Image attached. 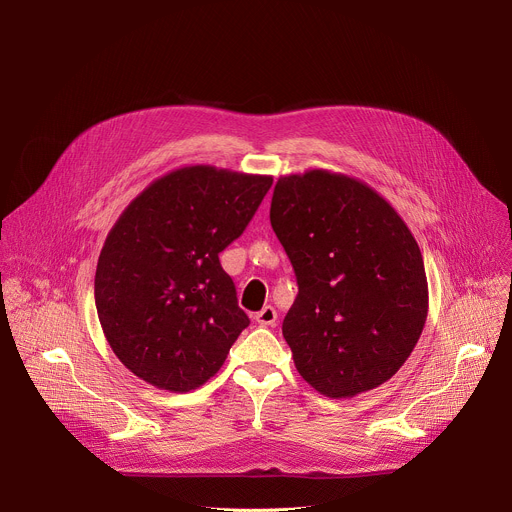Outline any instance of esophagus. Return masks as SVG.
Wrapping results in <instances>:
<instances>
[{
  "label": "esophagus",
  "instance_id": "obj_1",
  "mask_svg": "<svg viewBox=\"0 0 512 512\" xmlns=\"http://www.w3.org/2000/svg\"><path fill=\"white\" fill-rule=\"evenodd\" d=\"M255 320L261 324V326H275L277 322V312L273 306H265L261 312L255 314Z\"/></svg>",
  "mask_w": 512,
  "mask_h": 512
}]
</instances>
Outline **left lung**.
I'll return each instance as SVG.
<instances>
[{
    "instance_id": "1",
    "label": "left lung",
    "mask_w": 512,
    "mask_h": 512,
    "mask_svg": "<svg viewBox=\"0 0 512 512\" xmlns=\"http://www.w3.org/2000/svg\"><path fill=\"white\" fill-rule=\"evenodd\" d=\"M269 218L298 279L281 330L302 379L332 399L389 381L413 352L429 302L403 218L369 184L328 170L281 176Z\"/></svg>"
}]
</instances>
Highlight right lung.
Segmentation results:
<instances>
[{
  "instance_id": "obj_1",
  "label": "right lung",
  "mask_w": 512,
  "mask_h": 512,
  "mask_svg": "<svg viewBox=\"0 0 512 512\" xmlns=\"http://www.w3.org/2000/svg\"><path fill=\"white\" fill-rule=\"evenodd\" d=\"M271 184L186 166L121 212L99 255L95 304L109 346L135 377L188 393L223 367L249 318L218 253L241 237Z\"/></svg>"
}]
</instances>
